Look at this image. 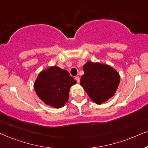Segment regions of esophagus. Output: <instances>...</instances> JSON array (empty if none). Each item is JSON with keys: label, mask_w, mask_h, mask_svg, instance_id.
Instances as JSON below:
<instances>
[{"label": "esophagus", "mask_w": 148, "mask_h": 148, "mask_svg": "<svg viewBox=\"0 0 148 148\" xmlns=\"http://www.w3.org/2000/svg\"><path fill=\"white\" fill-rule=\"evenodd\" d=\"M75 79H76V81H77V82H78V83H79V82H80V78L78 77V76H76Z\"/></svg>", "instance_id": "obj_1"}]
</instances>
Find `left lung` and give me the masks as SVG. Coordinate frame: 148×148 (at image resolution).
<instances>
[{
    "label": "left lung",
    "instance_id": "1",
    "mask_svg": "<svg viewBox=\"0 0 148 148\" xmlns=\"http://www.w3.org/2000/svg\"><path fill=\"white\" fill-rule=\"evenodd\" d=\"M83 70L80 85L92 101L101 104L113 97L120 82V75L115 69L106 64L88 62L83 66Z\"/></svg>",
    "mask_w": 148,
    "mask_h": 148
}]
</instances>
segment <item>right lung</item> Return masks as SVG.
I'll list each match as a JSON object with an SVG mask.
<instances>
[{"label": "right lung", "instance_id": "add662e5", "mask_svg": "<svg viewBox=\"0 0 148 148\" xmlns=\"http://www.w3.org/2000/svg\"><path fill=\"white\" fill-rule=\"evenodd\" d=\"M76 83L68 71L55 66L39 73L34 87L45 104L60 108L68 101L70 88Z\"/></svg>", "mask_w": 148, "mask_h": 148}]
</instances>
